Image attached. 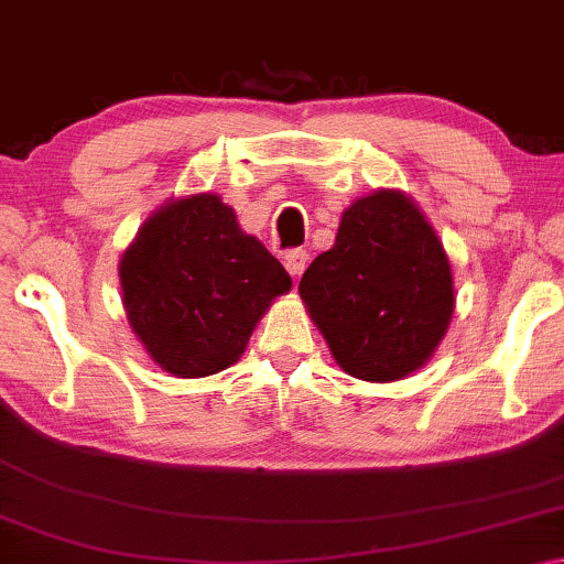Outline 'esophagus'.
<instances>
[{"label":"esophagus","mask_w":564,"mask_h":564,"mask_svg":"<svg viewBox=\"0 0 564 564\" xmlns=\"http://www.w3.org/2000/svg\"><path fill=\"white\" fill-rule=\"evenodd\" d=\"M307 252H302V249H292V252L284 254V267H288V272L292 276H300L302 272H305L307 267Z\"/></svg>","instance_id":"esophagus-1"}]
</instances>
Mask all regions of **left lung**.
I'll return each instance as SVG.
<instances>
[{
    "mask_svg": "<svg viewBox=\"0 0 564 564\" xmlns=\"http://www.w3.org/2000/svg\"><path fill=\"white\" fill-rule=\"evenodd\" d=\"M300 297L337 366L368 383L426 366L456 307L446 249L401 188L355 198L335 245L302 274Z\"/></svg>",
    "mask_w": 564,
    "mask_h": 564,
    "instance_id": "obj_1",
    "label": "left lung"
}]
</instances>
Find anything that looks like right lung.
<instances>
[{
	"label": "right lung",
	"instance_id": "obj_1",
	"mask_svg": "<svg viewBox=\"0 0 564 564\" xmlns=\"http://www.w3.org/2000/svg\"><path fill=\"white\" fill-rule=\"evenodd\" d=\"M133 335L161 370L206 378L247 350L292 276L214 192L169 198L118 264Z\"/></svg>",
	"mask_w": 564,
	"mask_h": 564
}]
</instances>
